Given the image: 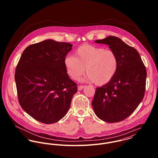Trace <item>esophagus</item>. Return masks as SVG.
<instances>
[{"instance_id":"esophagus-1","label":"esophagus","mask_w":158,"mask_h":158,"mask_svg":"<svg viewBox=\"0 0 158 158\" xmlns=\"http://www.w3.org/2000/svg\"><path fill=\"white\" fill-rule=\"evenodd\" d=\"M84 88H85V86H81V85H80V86H78V90H81Z\"/></svg>"}]
</instances>
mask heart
Masks as SVG:
<instances>
[{
    "instance_id": "b5f03b06",
    "label": "heart",
    "mask_w": 158,
    "mask_h": 158,
    "mask_svg": "<svg viewBox=\"0 0 158 158\" xmlns=\"http://www.w3.org/2000/svg\"><path fill=\"white\" fill-rule=\"evenodd\" d=\"M64 63L68 75L73 80H78L86 68V79L98 86L111 81L118 68V57L114 51L89 44L79 47L75 57L66 56Z\"/></svg>"
}]
</instances>
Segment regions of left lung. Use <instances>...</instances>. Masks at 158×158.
<instances>
[{
	"instance_id": "8db88e82",
	"label": "left lung",
	"mask_w": 158,
	"mask_h": 158,
	"mask_svg": "<svg viewBox=\"0 0 158 158\" xmlns=\"http://www.w3.org/2000/svg\"><path fill=\"white\" fill-rule=\"evenodd\" d=\"M95 43L109 45L117 55L118 68L111 81L96 88L92 108L100 119L108 123L118 122L129 117L142 102L146 69L138 52L120 38L110 36Z\"/></svg>"
}]
</instances>
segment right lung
<instances>
[{
    "label": "right lung",
    "mask_w": 158,
    "mask_h": 158,
    "mask_svg": "<svg viewBox=\"0 0 158 158\" xmlns=\"http://www.w3.org/2000/svg\"><path fill=\"white\" fill-rule=\"evenodd\" d=\"M73 45L53 40L28 46L16 68L15 78L23 110L45 124L68 113L77 84L68 75L64 60Z\"/></svg>",
    "instance_id": "right-lung-1"
}]
</instances>
